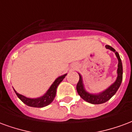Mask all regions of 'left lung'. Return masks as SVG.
Returning a JSON list of instances; mask_svg holds the SVG:
<instances>
[{
  "label": "left lung",
  "instance_id": "8db88e82",
  "mask_svg": "<svg viewBox=\"0 0 132 132\" xmlns=\"http://www.w3.org/2000/svg\"><path fill=\"white\" fill-rule=\"evenodd\" d=\"M105 47H106V49H110L111 51L114 52V54L118 59V68H117V77L116 80L110 87H108L106 90H103L102 92H100L99 93H95V94L90 93L86 90V89L84 88V85H83V78L80 73H78L80 78H79V81L78 82L77 86H76V90H77L78 93L81 97V98H83L85 101L89 102V103H91V104H94V105L102 104V103H105L108 101L116 93V92L119 89L122 81L123 69H122V61H121L119 54L112 46L106 45Z\"/></svg>",
  "mask_w": 132,
  "mask_h": 132
}]
</instances>
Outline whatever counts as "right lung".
<instances>
[{
    "label": "right lung",
    "instance_id": "1",
    "mask_svg": "<svg viewBox=\"0 0 132 132\" xmlns=\"http://www.w3.org/2000/svg\"><path fill=\"white\" fill-rule=\"evenodd\" d=\"M67 73L61 76L58 77L54 82L52 83V85L50 86L49 90L46 92V93L37 98H29L22 95L19 94L18 93L14 90V91L17 95V96L22 102L24 103L25 105H28L30 107H33V108H43L45 106H47L49 105L51 102L54 100L56 93V89H57L58 86L60 84V83L63 80V78L66 77Z\"/></svg>",
    "mask_w": 132,
    "mask_h": 132
}]
</instances>
